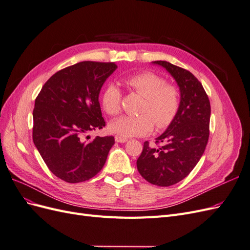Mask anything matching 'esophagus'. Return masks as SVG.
<instances>
[{
	"mask_svg": "<svg viewBox=\"0 0 250 250\" xmlns=\"http://www.w3.org/2000/svg\"><path fill=\"white\" fill-rule=\"evenodd\" d=\"M115 140L117 143H126L128 140L126 138H123V137H120V135H116L115 137Z\"/></svg>",
	"mask_w": 250,
	"mask_h": 250,
	"instance_id": "esophagus-1",
	"label": "esophagus"
}]
</instances>
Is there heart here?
Listing matches in <instances>:
<instances>
[{
  "mask_svg": "<svg viewBox=\"0 0 250 250\" xmlns=\"http://www.w3.org/2000/svg\"><path fill=\"white\" fill-rule=\"evenodd\" d=\"M124 84L131 92L143 97L138 116H123L113 120L109 130L123 138L145 135L153 129L169 127L178 115L181 104L179 87L166 81L152 72L131 74L123 79ZM101 105L108 116H117L121 111L122 93L120 88L108 83L102 90Z\"/></svg>",
  "mask_w": 250,
  "mask_h": 250,
  "instance_id": "heart-1",
  "label": "heart"
}]
</instances>
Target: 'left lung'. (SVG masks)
Segmentation results:
<instances>
[{
  "label": "left lung",
  "mask_w": 250,
  "mask_h": 250,
  "mask_svg": "<svg viewBox=\"0 0 250 250\" xmlns=\"http://www.w3.org/2000/svg\"><path fill=\"white\" fill-rule=\"evenodd\" d=\"M175 78L180 88L178 115L155 145L144 143L137 161L141 175L148 183L169 187L187 177L201 158L209 137L210 104L201 82L183 67L156 60Z\"/></svg>",
  "instance_id": "left-lung-1"
}]
</instances>
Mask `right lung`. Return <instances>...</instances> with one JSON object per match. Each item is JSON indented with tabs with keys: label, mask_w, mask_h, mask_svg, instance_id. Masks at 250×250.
<instances>
[{
	"label": "right lung",
	"mask_w": 250,
	"mask_h": 250,
	"mask_svg": "<svg viewBox=\"0 0 250 250\" xmlns=\"http://www.w3.org/2000/svg\"><path fill=\"white\" fill-rule=\"evenodd\" d=\"M116 69L115 62L75 63L52 75L36 97L34 145L49 170L66 183H82L97 175L115 144L112 135L87 143L83 137L106 125L99 93Z\"/></svg>",
	"instance_id": "1"
}]
</instances>
